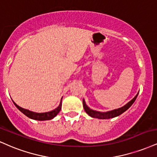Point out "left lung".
Instances as JSON below:
<instances>
[{"label":"left lung","instance_id":"left-lung-1","mask_svg":"<svg viewBox=\"0 0 157 157\" xmlns=\"http://www.w3.org/2000/svg\"><path fill=\"white\" fill-rule=\"evenodd\" d=\"M137 95H138V93L137 94V95H136L135 97L131 100V101H129V102L126 104V105H124V107H120V108L118 109H113V110H111V111H108V112H105V113L98 112V111L93 110V109H90L89 107L86 105V101H85L84 99H82V104H83V107H84L85 111H86L87 114L89 115L90 117H92V118H99V119H108V118H115V117L120 116V115L122 114L123 113H124L126 110H127V109L132 106V105L135 102V101L137 97Z\"/></svg>","mask_w":157,"mask_h":157}]
</instances>
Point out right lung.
I'll use <instances>...</instances> for the list:
<instances>
[{
	"instance_id": "1",
	"label": "right lung",
	"mask_w": 157,
	"mask_h": 157,
	"mask_svg": "<svg viewBox=\"0 0 157 157\" xmlns=\"http://www.w3.org/2000/svg\"><path fill=\"white\" fill-rule=\"evenodd\" d=\"M62 99L61 101H60L59 106H58L57 108H56L53 110L50 111V112H47V113H35V112H32V111L28 110V109H24L22 107L18 106L14 101H13L14 104V105L17 107L19 110H20L21 112L23 113L24 115H25L26 116L28 117V118H31V119L33 120H37V121H46V120H50L52 119L54 117H56L57 115L58 114V113L60 112V109H61V106H62Z\"/></svg>"
}]
</instances>
